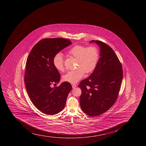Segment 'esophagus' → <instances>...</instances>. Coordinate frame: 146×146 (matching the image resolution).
<instances>
[{"label":"esophagus","mask_w":146,"mask_h":146,"mask_svg":"<svg viewBox=\"0 0 146 146\" xmlns=\"http://www.w3.org/2000/svg\"><path fill=\"white\" fill-rule=\"evenodd\" d=\"M72 88H76V87H77V85H76V84H72Z\"/></svg>","instance_id":"34e87169"}]
</instances>
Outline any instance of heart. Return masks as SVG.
Wrapping results in <instances>:
<instances>
[{
	"mask_svg": "<svg viewBox=\"0 0 146 146\" xmlns=\"http://www.w3.org/2000/svg\"><path fill=\"white\" fill-rule=\"evenodd\" d=\"M68 53L77 59V69L69 71L63 77L64 81L71 84L78 82L83 77L85 73L88 74L92 72L97 66L100 58L99 49L95 46L87 47L76 45L68 50ZM53 61L54 66L58 70H64V61L62 54H56Z\"/></svg>",
	"mask_w": 146,
	"mask_h": 146,
	"instance_id": "1",
	"label": "heart"
}]
</instances>
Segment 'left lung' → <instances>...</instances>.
<instances>
[{"label":"left lung","instance_id":"1","mask_svg":"<svg viewBox=\"0 0 146 146\" xmlns=\"http://www.w3.org/2000/svg\"><path fill=\"white\" fill-rule=\"evenodd\" d=\"M100 58L91 75L78 85L81 88L80 105L83 111L91 117L108 111L118 97L123 70L122 64L110 46L99 40Z\"/></svg>","mask_w":146,"mask_h":146}]
</instances>
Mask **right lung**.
<instances>
[{"label":"right lung","mask_w":146,"mask_h":146,"mask_svg":"<svg viewBox=\"0 0 146 146\" xmlns=\"http://www.w3.org/2000/svg\"><path fill=\"white\" fill-rule=\"evenodd\" d=\"M69 39L50 38L41 39L32 48L26 64L24 81L29 98L36 108L53 115L62 111L72 86L64 82L58 87L60 75L53 65L55 55L71 44Z\"/></svg>","instance_id":"add662e5"}]
</instances>
